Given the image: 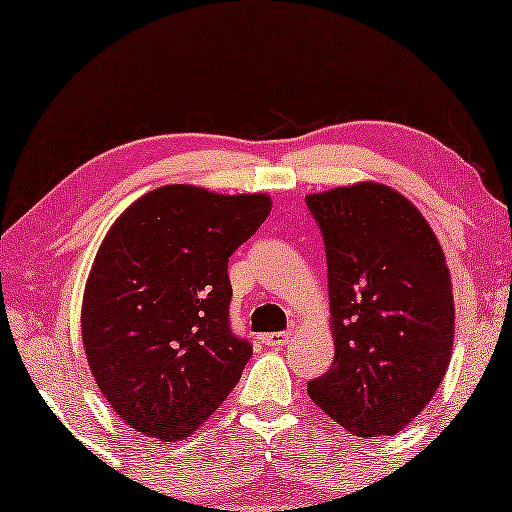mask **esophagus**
I'll use <instances>...</instances> for the list:
<instances>
[{"mask_svg": "<svg viewBox=\"0 0 512 512\" xmlns=\"http://www.w3.org/2000/svg\"><path fill=\"white\" fill-rule=\"evenodd\" d=\"M290 331H281V333H267V335H263V342L267 347H283L286 345V342L290 340Z\"/></svg>", "mask_w": 512, "mask_h": 512, "instance_id": "obj_1", "label": "esophagus"}]
</instances>
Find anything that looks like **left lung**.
<instances>
[{
  "instance_id": "8db88e82",
  "label": "left lung",
  "mask_w": 512,
  "mask_h": 512,
  "mask_svg": "<svg viewBox=\"0 0 512 512\" xmlns=\"http://www.w3.org/2000/svg\"><path fill=\"white\" fill-rule=\"evenodd\" d=\"M320 224L335 356L308 397L358 438L406 429L454 349V292L438 238L413 201L376 181L306 195Z\"/></svg>"
}]
</instances>
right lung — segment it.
Returning a JSON list of instances; mask_svg holds the SVG:
<instances>
[{
    "instance_id": "1",
    "label": "right lung",
    "mask_w": 512,
    "mask_h": 512,
    "mask_svg": "<svg viewBox=\"0 0 512 512\" xmlns=\"http://www.w3.org/2000/svg\"><path fill=\"white\" fill-rule=\"evenodd\" d=\"M272 211L265 192L220 195L188 183L156 188L108 229L81 306L90 372L131 429L190 438L251 358L229 329V256Z\"/></svg>"
}]
</instances>
